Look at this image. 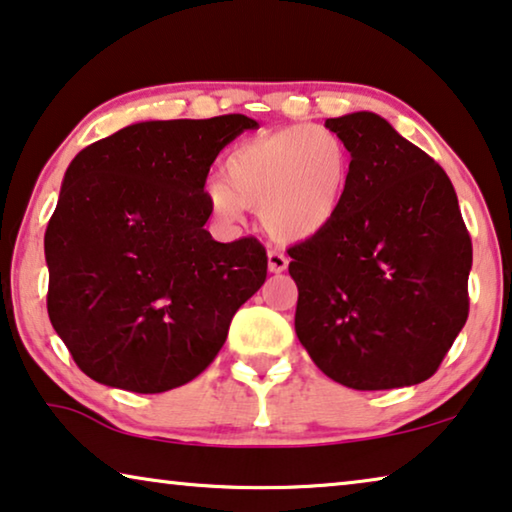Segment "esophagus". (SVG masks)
<instances>
[{"instance_id":"1","label":"esophagus","mask_w":512,"mask_h":512,"mask_svg":"<svg viewBox=\"0 0 512 512\" xmlns=\"http://www.w3.org/2000/svg\"><path fill=\"white\" fill-rule=\"evenodd\" d=\"M266 259H269V271L271 273H282L287 269L289 259L280 253V250H269V255H266Z\"/></svg>"}]
</instances>
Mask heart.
Segmentation results:
<instances>
[{
    "mask_svg": "<svg viewBox=\"0 0 512 512\" xmlns=\"http://www.w3.org/2000/svg\"><path fill=\"white\" fill-rule=\"evenodd\" d=\"M349 144L326 126H287L236 144L223 163V181L207 183V202L236 223L243 207L257 209L278 241H305L324 232L352 181Z\"/></svg>",
    "mask_w": 512,
    "mask_h": 512,
    "instance_id": "1",
    "label": "heart"
}]
</instances>
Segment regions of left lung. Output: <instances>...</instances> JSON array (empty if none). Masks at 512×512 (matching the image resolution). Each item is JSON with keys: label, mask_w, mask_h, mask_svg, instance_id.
Returning <instances> with one entry per match:
<instances>
[{"label": "left lung", "mask_w": 512, "mask_h": 512, "mask_svg": "<svg viewBox=\"0 0 512 512\" xmlns=\"http://www.w3.org/2000/svg\"><path fill=\"white\" fill-rule=\"evenodd\" d=\"M349 144L345 204L287 250L294 329L326 377L356 391L430 379L469 317L471 236L441 165L375 112L326 119Z\"/></svg>", "instance_id": "8db88e82"}]
</instances>
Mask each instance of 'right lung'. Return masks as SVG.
<instances>
[{"instance_id":"add662e5","label":"right lung","mask_w":512,"mask_h":512,"mask_svg":"<svg viewBox=\"0 0 512 512\" xmlns=\"http://www.w3.org/2000/svg\"><path fill=\"white\" fill-rule=\"evenodd\" d=\"M246 114L140 121L71 160L45 230L48 315L98 384L163 393L225 345L234 312L266 280L253 236L218 243L204 193Z\"/></svg>"}]
</instances>
